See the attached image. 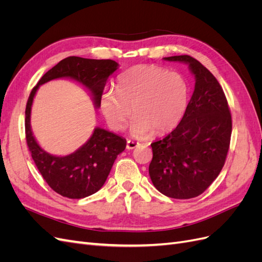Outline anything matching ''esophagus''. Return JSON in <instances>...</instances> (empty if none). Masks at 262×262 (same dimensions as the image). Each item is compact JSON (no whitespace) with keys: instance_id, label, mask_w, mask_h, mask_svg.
Here are the masks:
<instances>
[{"instance_id":"1","label":"esophagus","mask_w":262,"mask_h":262,"mask_svg":"<svg viewBox=\"0 0 262 262\" xmlns=\"http://www.w3.org/2000/svg\"><path fill=\"white\" fill-rule=\"evenodd\" d=\"M139 146V143L138 142H134V141H131V140H128L126 141V148L128 149H133Z\"/></svg>"}]
</instances>
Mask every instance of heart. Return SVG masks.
Here are the masks:
<instances>
[{"mask_svg": "<svg viewBox=\"0 0 262 262\" xmlns=\"http://www.w3.org/2000/svg\"><path fill=\"white\" fill-rule=\"evenodd\" d=\"M188 93L181 74L156 66H137L118 78L117 90L104 91L100 107L116 131L123 130L133 115L132 136L145 138L152 131L162 134L175 128L186 112Z\"/></svg>", "mask_w": 262, "mask_h": 262, "instance_id": "1", "label": "heart"}]
</instances>
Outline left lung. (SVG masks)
Wrapping results in <instances>:
<instances>
[{
	"label": "left lung",
	"mask_w": 262,
	"mask_h": 262,
	"mask_svg": "<svg viewBox=\"0 0 262 262\" xmlns=\"http://www.w3.org/2000/svg\"><path fill=\"white\" fill-rule=\"evenodd\" d=\"M166 61L186 63L194 75V91L181 121L162 140L153 142L148 173L154 187L173 199L200 195L225 164L232 134V116L220 83L190 55Z\"/></svg>",
	"instance_id": "8db88e82"
}]
</instances>
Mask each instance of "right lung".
<instances>
[{
	"label": "right lung",
	"mask_w": 262,
	"mask_h": 262,
	"mask_svg": "<svg viewBox=\"0 0 262 262\" xmlns=\"http://www.w3.org/2000/svg\"><path fill=\"white\" fill-rule=\"evenodd\" d=\"M119 68L114 60H95L69 57L47 72L31 91L26 105L25 131L31 157L47 184L55 192L82 199L104 186L117 156L122 153L126 141L117 134L95 128L84 145L67 156H55L46 152L37 143L30 126L31 106L39 86L55 78H72L89 90L95 107H100V97L108 77Z\"/></svg>",
	"instance_id": "obj_1"
}]
</instances>
